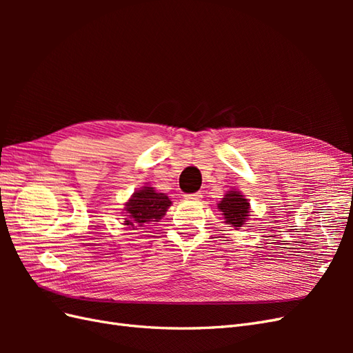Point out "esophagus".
<instances>
[{
  "label": "esophagus",
  "instance_id": "obj_1",
  "mask_svg": "<svg viewBox=\"0 0 353 353\" xmlns=\"http://www.w3.org/2000/svg\"><path fill=\"white\" fill-rule=\"evenodd\" d=\"M187 200H200L201 199V193H193V194H185Z\"/></svg>",
  "mask_w": 353,
  "mask_h": 353
}]
</instances>
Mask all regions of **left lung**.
Masks as SVG:
<instances>
[{
  "label": "left lung",
  "instance_id": "obj_1",
  "mask_svg": "<svg viewBox=\"0 0 353 353\" xmlns=\"http://www.w3.org/2000/svg\"><path fill=\"white\" fill-rule=\"evenodd\" d=\"M218 209L222 212L225 222L234 228L243 227L250 210L248 199H244L239 191H230V193H227L225 197L218 203Z\"/></svg>",
  "mask_w": 353,
  "mask_h": 353
}]
</instances>
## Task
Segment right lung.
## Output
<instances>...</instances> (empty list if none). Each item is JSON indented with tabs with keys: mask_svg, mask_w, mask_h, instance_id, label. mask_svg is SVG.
<instances>
[{
	"mask_svg": "<svg viewBox=\"0 0 353 353\" xmlns=\"http://www.w3.org/2000/svg\"><path fill=\"white\" fill-rule=\"evenodd\" d=\"M170 206V200L163 193H156L152 187H144L134 193L130 201L125 205L126 213H130V219L125 221V225L134 228L137 225L162 219Z\"/></svg>",
	"mask_w": 353,
	"mask_h": 353,
	"instance_id": "1",
	"label": "right lung"
}]
</instances>
